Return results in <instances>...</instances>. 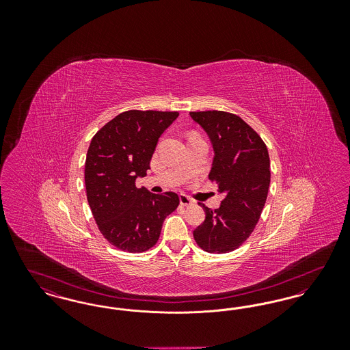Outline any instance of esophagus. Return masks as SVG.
Returning <instances> with one entry per match:
<instances>
[{"mask_svg":"<svg viewBox=\"0 0 350 350\" xmlns=\"http://www.w3.org/2000/svg\"><path fill=\"white\" fill-rule=\"evenodd\" d=\"M180 202H181V204L183 206H185V207H187V206H191L194 202L193 200H190L187 196H185V194H181L180 196Z\"/></svg>","mask_w":350,"mask_h":350,"instance_id":"obj_1","label":"esophagus"}]
</instances>
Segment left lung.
I'll return each mask as SVG.
<instances>
[{"mask_svg":"<svg viewBox=\"0 0 350 350\" xmlns=\"http://www.w3.org/2000/svg\"><path fill=\"white\" fill-rule=\"evenodd\" d=\"M211 139L215 157L208 178L224 194L220 207L206 213L194 240L208 253L237 250L253 232L267 202L270 159L261 136L247 122L227 111H191Z\"/></svg>","mask_w":350,"mask_h":350,"instance_id":"obj_1","label":"left lung"}]
</instances>
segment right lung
Masks as SVG:
<instances>
[{
	"label": "right lung",
	"instance_id": "right-lung-1",
	"mask_svg": "<svg viewBox=\"0 0 350 350\" xmlns=\"http://www.w3.org/2000/svg\"><path fill=\"white\" fill-rule=\"evenodd\" d=\"M177 117L178 111L129 110L107 122L90 142L86 198L100 233L118 250H150L165 217L180 204L176 193L153 194L135 183L147 176L159 137Z\"/></svg>",
	"mask_w": 350,
	"mask_h": 350
}]
</instances>
